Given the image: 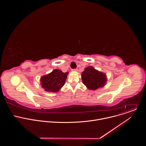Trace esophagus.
Listing matches in <instances>:
<instances>
[{
  "label": "esophagus",
  "mask_w": 146,
  "mask_h": 146,
  "mask_svg": "<svg viewBox=\"0 0 146 146\" xmlns=\"http://www.w3.org/2000/svg\"><path fill=\"white\" fill-rule=\"evenodd\" d=\"M72 70L73 72H77V69H73Z\"/></svg>",
  "instance_id": "obj_1"
}]
</instances>
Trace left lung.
<instances>
[{"instance_id":"left-lung-1","label":"left lung","mask_w":146,"mask_h":146,"mask_svg":"<svg viewBox=\"0 0 146 146\" xmlns=\"http://www.w3.org/2000/svg\"><path fill=\"white\" fill-rule=\"evenodd\" d=\"M82 82L89 90H96L105 86L106 81V75L95 69L92 66L85 69L81 74Z\"/></svg>"}]
</instances>
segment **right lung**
I'll return each mask as SVG.
<instances>
[{"label":"right lung","mask_w":146,"mask_h":146,"mask_svg":"<svg viewBox=\"0 0 146 146\" xmlns=\"http://www.w3.org/2000/svg\"><path fill=\"white\" fill-rule=\"evenodd\" d=\"M68 72L63 73L58 69H54L47 75L40 78L41 85L46 91L56 92L65 84Z\"/></svg>","instance_id":"obj_1"}]
</instances>
